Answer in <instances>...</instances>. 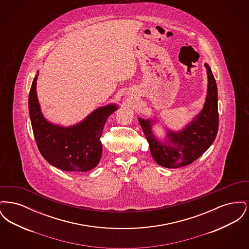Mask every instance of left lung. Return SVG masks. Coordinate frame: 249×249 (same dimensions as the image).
<instances>
[{"instance_id": "left-lung-1", "label": "left lung", "mask_w": 249, "mask_h": 249, "mask_svg": "<svg viewBox=\"0 0 249 249\" xmlns=\"http://www.w3.org/2000/svg\"><path fill=\"white\" fill-rule=\"evenodd\" d=\"M208 75L206 102L200 115L180 132L168 133V142H160L152 133L149 119H139L149 143L150 152L159 165L180 168L189 165L203 154L213 143L218 130L217 88L211 68L204 63Z\"/></svg>"}]
</instances>
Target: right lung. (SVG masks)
<instances>
[{"mask_svg":"<svg viewBox=\"0 0 249 249\" xmlns=\"http://www.w3.org/2000/svg\"><path fill=\"white\" fill-rule=\"evenodd\" d=\"M35 77L30 95L29 112L37 147L51 165L67 172H88L98 165L103 152L101 137L115 105L101 107L75 126L63 128L44 119L37 95Z\"/></svg>","mask_w":249,"mask_h":249,"instance_id":"1","label":"right lung"}]
</instances>
